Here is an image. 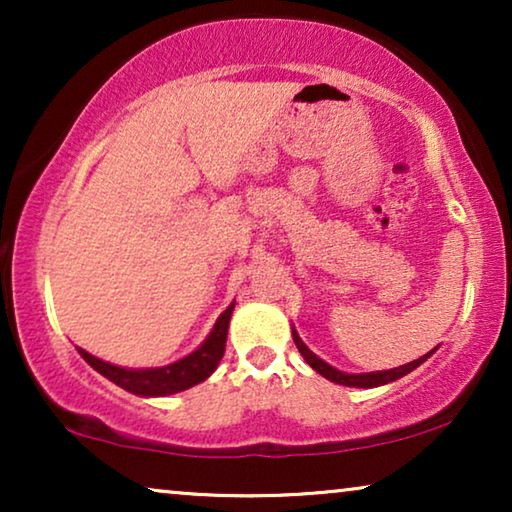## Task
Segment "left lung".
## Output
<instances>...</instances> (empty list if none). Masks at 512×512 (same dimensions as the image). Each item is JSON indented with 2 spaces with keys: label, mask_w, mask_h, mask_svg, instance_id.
<instances>
[{
  "label": "left lung",
  "mask_w": 512,
  "mask_h": 512,
  "mask_svg": "<svg viewBox=\"0 0 512 512\" xmlns=\"http://www.w3.org/2000/svg\"><path fill=\"white\" fill-rule=\"evenodd\" d=\"M293 342H296V347H298V352L303 354V359L310 363V366L317 370L319 375H324L326 380H331V382H335V384H342V387H361V389H373V387H380V384H389V382H394V380H401L403 375H408V373H412V370H415L417 366H422V363L429 359V356L436 352V349H431L429 354H424V356H419V359H415V361H410V363H405V366H398V368H391V370H377V373H359V375H349V373H342V370H338V368H333V366H328L326 361H321L317 354L314 352H310V349H307V345L303 340H300V335L293 331Z\"/></svg>",
  "instance_id": "left-lung-1"
}]
</instances>
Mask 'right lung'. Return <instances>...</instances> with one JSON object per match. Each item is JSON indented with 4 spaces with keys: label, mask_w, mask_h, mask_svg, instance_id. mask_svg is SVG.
<instances>
[{
    "label": "right lung",
    "mask_w": 512,
    "mask_h": 512,
    "mask_svg": "<svg viewBox=\"0 0 512 512\" xmlns=\"http://www.w3.org/2000/svg\"><path fill=\"white\" fill-rule=\"evenodd\" d=\"M235 310V303L228 305V310L216 319L212 333L207 335V340L195 349L193 354L184 356L177 363L163 368H121L114 363H107L97 356L88 354L86 349H79V354L88 361V366H93L97 373L107 377L118 387L130 391L137 396H170L177 391H184L188 387H195L202 380H207L214 373L219 361L226 352V338H228V324L230 314Z\"/></svg>",
    "instance_id": "obj_1"
}]
</instances>
